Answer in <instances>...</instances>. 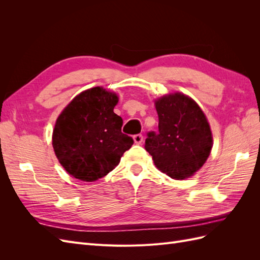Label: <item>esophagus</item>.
Here are the masks:
<instances>
[{
	"instance_id": "esophagus-1",
	"label": "esophagus",
	"mask_w": 260,
	"mask_h": 260,
	"mask_svg": "<svg viewBox=\"0 0 260 260\" xmlns=\"http://www.w3.org/2000/svg\"><path fill=\"white\" fill-rule=\"evenodd\" d=\"M133 141H135L136 144H141V143L143 142V136L142 135L133 136Z\"/></svg>"
}]
</instances>
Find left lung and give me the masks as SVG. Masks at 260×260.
Wrapping results in <instances>:
<instances>
[{"instance_id": "obj_1", "label": "left lung", "mask_w": 260, "mask_h": 260, "mask_svg": "<svg viewBox=\"0 0 260 260\" xmlns=\"http://www.w3.org/2000/svg\"><path fill=\"white\" fill-rule=\"evenodd\" d=\"M158 135L149 132L145 149L156 168L175 180L194 176L206 162L214 144L209 122L200 105L184 93L157 98Z\"/></svg>"}]
</instances>
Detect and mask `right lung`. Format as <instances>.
<instances>
[{"label": "right lung", "instance_id": "add662e5", "mask_svg": "<svg viewBox=\"0 0 260 260\" xmlns=\"http://www.w3.org/2000/svg\"><path fill=\"white\" fill-rule=\"evenodd\" d=\"M117 93L103 86L76 95L57 117L52 145L59 164L74 178L93 182L105 177L132 146L121 132L122 119L114 113Z\"/></svg>", "mask_w": 260, "mask_h": 260}]
</instances>
